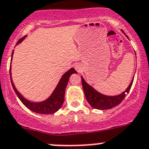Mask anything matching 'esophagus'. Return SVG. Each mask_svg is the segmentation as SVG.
<instances>
[{"mask_svg":"<svg viewBox=\"0 0 149 149\" xmlns=\"http://www.w3.org/2000/svg\"><path fill=\"white\" fill-rule=\"evenodd\" d=\"M81 65H75V69H76L77 71H79V72L80 71V70H81Z\"/></svg>","mask_w":149,"mask_h":149,"instance_id":"1","label":"esophagus"}]
</instances>
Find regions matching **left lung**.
Wrapping results in <instances>:
<instances>
[{
    "instance_id": "1",
    "label": "left lung",
    "mask_w": 149,
    "mask_h": 149,
    "mask_svg": "<svg viewBox=\"0 0 149 149\" xmlns=\"http://www.w3.org/2000/svg\"><path fill=\"white\" fill-rule=\"evenodd\" d=\"M123 33L124 31H122ZM127 37V36H126ZM133 80L134 78L132 80L131 83L129 84V87H127L126 90L123 93L118 95H115V96H107V95H104L102 94L99 93L98 92L94 90L91 86L89 85L81 77V83H82L83 90L84 92V95H85L86 98L90 106H92L93 108L97 109H101V110H105V109H109L115 107L117 105L122 102L126 96V93H129L130 89H131L132 85Z\"/></svg>"
}]
</instances>
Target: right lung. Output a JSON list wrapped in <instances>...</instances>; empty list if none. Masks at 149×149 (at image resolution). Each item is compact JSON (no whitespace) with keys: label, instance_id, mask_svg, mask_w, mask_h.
I'll use <instances>...</instances> for the list:
<instances>
[{"label":"right lung","instance_id":"add662e5","mask_svg":"<svg viewBox=\"0 0 149 149\" xmlns=\"http://www.w3.org/2000/svg\"><path fill=\"white\" fill-rule=\"evenodd\" d=\"M26 36L22 37L21 39L18 40L16 45L21 42L23 40L25 39ZM14 51H12V55H13ZM77 72L75 70L74 68H70V70L67 71L65 74L62 76L61 78L60 81H59V84L56 87L55 90L52 93V95L49 97L47 100L44 101H42L40 103H34L31 102L30 101H28L25 98H23V95L17 90L15 88V85H14L13 82L12 81V76H11V66L10 69H9V73H10V79L11 81H12V87H13L14 90H15V93L18 96V98H20V101H22L25 106L29 109L30 110L33 111L34 112L40 114H44V115H48V114H53L54 112H57L59 109L61 108L62 105L63 104L64 99H65V89H66L67 84H68V80H69V77L71 76L73 73H76Z\"/></svg>","mask_w":149,"mask_h":149}]
</instances>
